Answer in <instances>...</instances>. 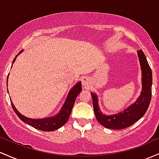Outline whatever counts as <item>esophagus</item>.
<instances>
[{
	"label": "esophagus",
	"instance_id": "1",
	"mask_svg": "<svg viewBox=\"0 0 159 159\" xmlns=\"http://www.w3.org/2000/svg\"><path fill=\"white\" fill-rule=\"evenodd\" d=\"M82 84H83V86L85 87V88H88L90 85V80L89 79L87 76H85L82 79Z\"/></svg>",
	"mask_w": 159,
	"mask_h": 159
}]
</instances>
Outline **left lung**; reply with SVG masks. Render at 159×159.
Listing matches in <instances>:
<instances>
[{
	"label": "left lung",
	"instance_id": "obj_1",
	"mask_svg": "<svg viewBox=\"0 0 159 159\" xmlns=\"http://www.w3.org/2000/svg\"><path fill=\"white\" fill-rule=\"evenodd\" d=\"M137 56L142 74V91L134 103L118 113L106 115L100 110L97 94L94 92H91L96 119L105 128L118 130L129 127L142 118L149 107L152 98V70L142 49L137 51Z\"/></svg>",
	"mask_w": 159,
	"mask_h": 159
}]
</instances>
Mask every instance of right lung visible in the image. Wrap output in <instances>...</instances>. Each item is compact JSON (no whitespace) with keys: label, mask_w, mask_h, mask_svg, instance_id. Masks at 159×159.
I'll list each match as a JSON object with an SVG mask.
<instances>
[{"label":"right lung","mask_w":159,"mask_h":159,"mask_svg":"<svg viewBox=\"0 0 159 159\" xmlns=\"http://www.w3.org/2000/svg\"><path fill=\"white\" fill-rule=\"evenodd\" d=\"M22 52V51H21L15 57V58L12 61V63L15 62L16 58ZM8 76L9 74L7 76V83H8ZM7 85H8L7 83ZM81 91L82 84L81 82L79 81L70 89V91H69V93L67 94L65 103H64L63 106H62L60 111L58 112L56 115L53 116L47 117V118L31 119L25 116L24 115H22V113H20L18 111L17 109L15 107V106H14L13 103L12 102L11 100H10V101H11L12 109H13V110L15 111L16 114L18 116H19V118L20 119L22 122L36 128V129L40 130V131H53L58 129V128H60L61 127H62V126L67 122L69 117H70L71 111H72L73 107H74V105L76 97H77V95H79L80 92H81Z\"/></svg>","instance_id":"obj_1"}]
</instances>
